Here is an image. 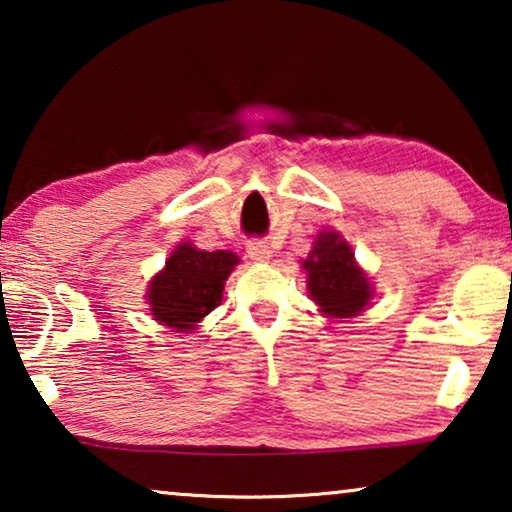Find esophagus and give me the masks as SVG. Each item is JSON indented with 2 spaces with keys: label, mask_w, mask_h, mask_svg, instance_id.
<instances>
[{
  "label": "esophagus",
  "mask_w": 512,
  "mask_h": 512,
  "mask_svg": "<svg viewBox=\"0 0 512 512\" xmlns=\"http://www.w3.org/2000/svg\"><path fill=\"white\" fill-rule=\"evenodd\" d=\"M247 254H249V258L251 261H268V258L272 256V251H270V247H268V242H263V240H249L247 242Z\"/></svg>",
  "instance_id": "34e87169"
}]
</instances>
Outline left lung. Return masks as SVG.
I'll return each instance as SVG.
<instances>
[{
	"instance_id": "obj_1",
	"label": "left lung",
	"mask_w": 512,
	"mask_h": 512,
	"mask_svg": "<svg viewBox=\"0 0 512 512\" xmlns=\"http://www.w3.org/2000/svg\"><path fill=\"white\" fill-rule=\"evenodd\" d=\"M314 249L303 268L307 270V289L321 312L331 317H354L368 305V277L354 263L352 249L338 233H319Z\"/></svg>"
}]
</instances>
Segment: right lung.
Listing matches in <instances>:
<instances>
[{
    "label": "right lung",
    "instance_id": "obj_1",
    "mask_svg": "<svg viewBox=\"0 0 512 512\" xmlns=\"http://www.w3.org/2000/svg\"><path fill=\"white\" fill-rule=\"evenodd\" d=\"M237 261L233 251H198L181 244L149 286L151 314L177 331H193L202 317L221 305L223 282Z\"/></svg>",
    "mask_w": 512,
    "mask_h": 512
}]
</instances>
